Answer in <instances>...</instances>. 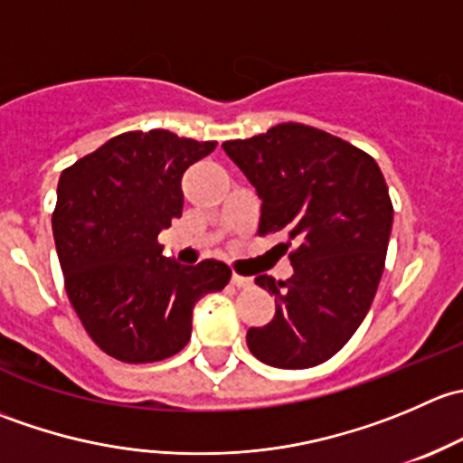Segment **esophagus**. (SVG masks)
I'll list each match as a JSON object with an SVG mask.
<instances>
[{
    "mask_svg": "<svg viewBox=\"0 0 463 463\" xmlns=\"http://www.w3.org/2000/svg\"><path fill=\"white\" fill-rule=\"evenodd\" d=\"M232 284H235L237 288H250L253 287V278H246V275H232Z\"/></svg>",
    "mask_w": 463,
    "mask_h": 463,
    "instance_id": "esophagus-1",
    "label": "esophagus"
}]
</instances>
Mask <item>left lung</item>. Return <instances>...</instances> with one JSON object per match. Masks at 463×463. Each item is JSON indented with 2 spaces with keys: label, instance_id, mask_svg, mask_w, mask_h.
Wrapping results in <instances>:
<instances>
[{
  "label": "left lung",
  "instance_id": "obj_1",
  "mask_svg": "<svg viewBox=\"0 0 463 463\" xmlns=\"http://www.w3.org/2000/svg\"><path fill=\"white\" fill-rule=\"evenodd\" d=\"M222 147L261 199L260 235L296 244L291 278H255L275 296V316L249 329L250 354L282 370L320 365L361 326L381 282L394 214L381 167L302 123Z\"/></svg>",
  "mask_w": 463,
  "mask_h": 463
}]
</instances>
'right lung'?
<instances>
[{"label": "right lung", "instance_id": "add662e5", "mask_svg": "<svg viewBox=\"0 0 463 463\" xmlns=\"http://www.w3.org/2000/svg\"><path fill=\"white\" fill-rule=\"evenodd\" d=\"M214 147L167 129L125 132L60 176L53 237L67 296L93 343L118 361L179 354L199 298L231 279L223 261L184 266L156 240L181 217L184 172Z\"/></svg>", "mask_w": 463, "mask_h": 463}]
</instances>
